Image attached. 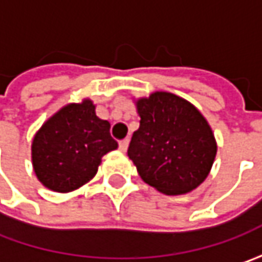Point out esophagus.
<instances>
[{
	"instance_id": "1",
	"label": "esophagus",
	"mask_w": 262,
	"mask_h": 262,
	"mask_svg": "<svg viewBox=\"0 0 262 262\" xmlns=\"http://www.w3.org/2000/svg\"><path fill=\"white\" fill-rule=\"evenodd\" d=\"M128 146H129V140L126 138V140H122V141H119V148H121V151H124L125 153L126 150H128Z\"/></svg>"
}]
</instances>
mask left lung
<instances>
[{
	"label": "left lung",
	"mask_w": 262,
	"mask_h": 262,
	"mask_svg": "<svg viewBox=\"0 0 262 262\" xmlns=\"http://www.w3.org/2000/svg\"><path fill=\"white\" fill-rule=\"evenodd\" d=\"M140 128L128 157L141 179L166 195L194 191L210 173L217 155L214 133L191 102L170 92L134 99Z\"/></svg>",
	"instance_id": "1"
}]
</instances>
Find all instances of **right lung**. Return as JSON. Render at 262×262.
<instances>
[{
	"mask_svg": "<svg viewBox=\"0 0 262 262\" xmlns=\"http://www.w3.org/2000/svg\"><path fill=\"white\" fill-rule=\"evenodd\" d=\"M109 129L89 97L56 111L32 140V166L39 182L61 194L90 182L102 157L118 148Z\"/></svg>",
	"mask_w": 262,
	"mask_h": 262,
	"instance_id": "1",
	"label": "right lung"
}]
</instances>
